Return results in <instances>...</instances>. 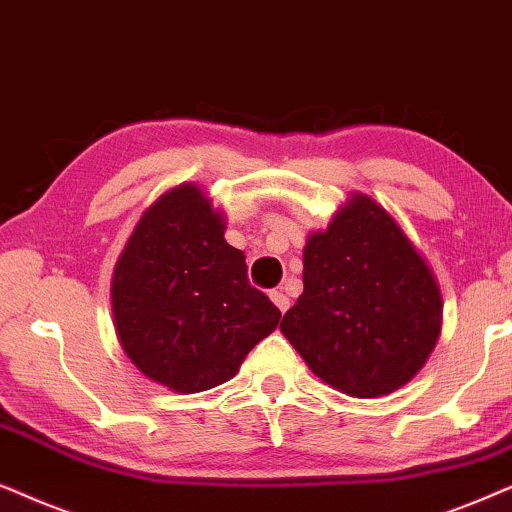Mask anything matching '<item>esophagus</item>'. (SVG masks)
I'll use <instances>...</instances> for the list:
<instances>
[{
	"mask_svg": "<svg viewBox=\"0 0 512 512\" xmlns=\"http://www.w3.org/2000/svg\"><path fill=\"white\" fill-rule=\"evenodd\" d=\"M269 297H271V302L276 304V309L281 311V313H285L290 309V299H288V295H283V292H269Z\"/></svg>",
	"mask_w": 512,
	"mask_h": 512,
	"instance_id": "esophagus-1",
	"label": "esophagus"
}]
</instances>
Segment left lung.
Listing matches in <instances>:
<instances>
[{
	"mask_svg": "<svg viewBox=\"0 0 512 512\" xmlns=\"http://www.w3.org/2000/svg\"><path fill=\"white\" fill-rule=\"evenodd\" d=\"M304 292L281 332L309 370L351 398L405 386L438 344L442 292L405 229L353 192L304 245Z\"/></svg>",
	"mask_w": 512,
	"mask_h": 512,
	"instance_id": "obj_1",
	"label": "left lung"
}]
</instances>
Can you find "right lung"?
<instances>
[{
  "instance_id": "add662e5",
  "label": "right lung",
  "mask_w": 512,
  "mask_h": 512,
  "mask_svg": "<svg viewBox=\"0 0 512 512\" xmlns=\"http://www.w3.org/2000/svg\"><path fill=\"white\" fill-rule=\"evenodd\" d=\"M196 182L163 192L140 215L112 276L119 344L149 381L201 393L229 381L281 311L248 283L243 250Z\"/></svg>"
}]
</instances>
